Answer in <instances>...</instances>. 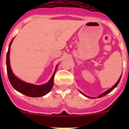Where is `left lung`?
<instances>
[{
    "label": "left lung",
    "mask_w": 129,
    "mask_h": 129,
    "mask_svg": "<svg viewBox=\"0 0 129 129\" xmlns=\"http://www.w3.org/2000/svg\"><path fill=\"white\" fill-rule=\"evenodd\" d=\"M121 77H119V80L118 81V82H117V83H116V84H115V85H114V86H112V87L111 88H110V89H109V90H107V91H106V92H105L104 93H103V94H101V95H100V96L98 97V98H101V97H103V96H105V95H107V94H109V93H110V92H111V91L112 90H113V89H114L115 88H116V86H117V85H118V83H119V81H120V79H121ZM81 94H83V93H82V92H81ZM83 95H84V94H83ZM85 96H86V95H85ZM88 98H90V97H88Z\"/></svg>",
    "instance_id": "obj_1"
}]
</instances>
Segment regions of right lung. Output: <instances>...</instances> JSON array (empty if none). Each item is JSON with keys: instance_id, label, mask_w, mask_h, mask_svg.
Wrapping results in <instances>:
<instances>
[{"instance_id": "add662e5", "label": "right lung", "mask_w": 129, "mask_h": 129, "mask_svg": "<svg viewBox=\"0 0 129 129\" xmlns=\"http://www.w3.org/2000/svg\"><path fill=\"white\" fill-rule=\"evenodd\" d=\"M13 39L11 40V43H10L8 47V51L6 55V67H7V73L8 76L9 81H10L11 85L13 88L18 92L24 94L29 97L32 98H37V97H41L48 94L53 87V78H54L55 72L50 80L46 84L43 85H35L33 84L25 83L22 81L20 80L19 79L16 77L13 74V72L11 70L10 64V45L13 41Z\"/></svg>"}]
</instances>
